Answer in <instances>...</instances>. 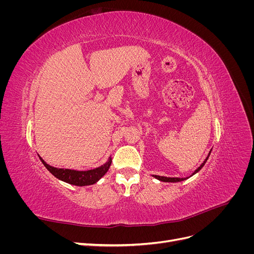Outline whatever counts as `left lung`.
I'll use <instances>...</instances> for the list:
<instances>
[{"label":"left lung","instance_id":"1","mask_svg":"<svg viewBox=\"0 0 254 254\" xmlns=\"http://www.w3.org/2000/svg\"><path fill=\"white\" fill-rule=\"evenodd\" d=\"M210 153H211V151L209 152V155H207V157H206V159L203 161V163L199 166L197 170L193 173V175H195L196 173H198L199 171L201 170V168L203 167V165L205 164V162H206V160L209 159V157H210ZM191 175V176H193ZM153 177H155L156 179H158V180H160V181H163V182H180V181H183V180H186V179H188V178H171V177H163V176H157V175H152Z\"/></svg>","mask_w":254,"mask_h":254}]
</instances>
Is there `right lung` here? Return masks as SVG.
I'll return each instance as SVG.
<instances>
[{"label":"right lung","instance_id":"right-lung-1","mask_svg":"<svg viewBox=\"0 0 254 254\" xmlns=\"http://www.w3.org/2000/svg\"><path fill=\"white\" fill-rule=\"evenodd\" d=\"M43 165L48 168V171L58 178L61 181H64L68 184L77 187L91 186V184L96 183L102 177L108 172L111 165L112 159L109 158L108 161L102 166L96 167L94 170L90 171H75V170H67V168H57L49 165L45 161L39 156Z\"/></svg>","mask_w":254,"mask_h":254}]
</instances>
